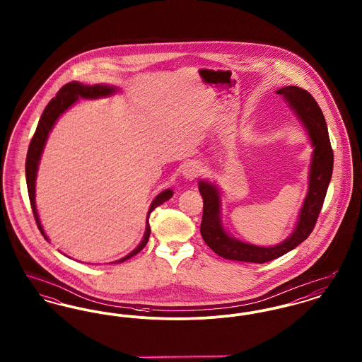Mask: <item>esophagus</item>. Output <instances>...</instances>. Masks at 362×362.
Masks as SVG:
<instances>
[{
    "instance_id": "obj_1",
    "label": "esophagus",
    "mask_w": 362,
    "mask_h": 362,
    "mask_svg": "<svg viewBox=\"0 0 362 362\" xmlns=\"http://www.w3.org/2000/svg\"><path fill=\"white\" fill-rule=\"evenodd\" d=\"M182 175L185 176V179H187V180L191 182V180H194L195 177H198L201 175V165L198 163H195V161H189V163H186L183 165Z\"/></svg>"
}]
</instances>
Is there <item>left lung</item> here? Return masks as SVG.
Segmentation results:
<instances>
[{"label":"left lung","mask_w":362,"mask_h":362,"mask_svg":"<svg viewBox=\"0 0 362 362\" xmlns=\"http://www.w3.org/2000/svg\"><path fill=\"white\" fill-rule=\"evenodd\" d=\"M276 95L282 96L285 103L291 107L310 138L312 156L305 199L292 233L276 245L263 247L239 240L228 233L223 224L221 189L209 180H199L198 189L204 198L201 235L207 245L221 258L264 263L285 255L310 236L323 206L334 165V155L323 112L312 95L298 86H284L276 90Z\"/></svg>","instance_id":"obj_1"}]
</instances>
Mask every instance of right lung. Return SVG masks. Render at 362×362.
Here are the masks:
<instances>
[{"label":"right lung","instance_id":"1","mask_svg":"<svg viewBox=\"0 0 362 362\" xmlns=\"http://www.w3.org/2000/svg\"><path fill=\"white\" fill-rule=\"evenodd\" d=\"M117 92H119V88L115 86H108V84H95V86H84L78 81H73L69 83L66 86H62L57 96L52 99V102L47 104V107L45 108L39 123H37V127H36V132H35L34 137L30 142V148H28V152H27V160H25V179H27V187H28V195H30V201H31V206H33V211H34L35 220H36V224L39 226L42 235L47 239L45 230H43V226L40 224V220H39V214H37V210H36V204H35V186H36V175H37V168H39V163H40V157L43 153V149L46 146V142H47V138L49 134L52 133V127L54 124L57 123V121L59 119V117L62 114H65L70 107L73 104L77 103L78 99H99V98H108V96H112L115 95ZM173 195V191L171 189H164L161 191L155 199L152 201L149 210H148V214H146V228H145V233H144V238L141 243L138 244L137 247L129 252L126 257L118 259L112 263H122L127 259L137 255L138 252L146 245V243L149 240V236H151V225H149V216L151 213L155 210L156 207L160 206L161 204H164L165 201H168Z\"/></svg>","mask_w":362,"mask_h":362}]
</instances>
